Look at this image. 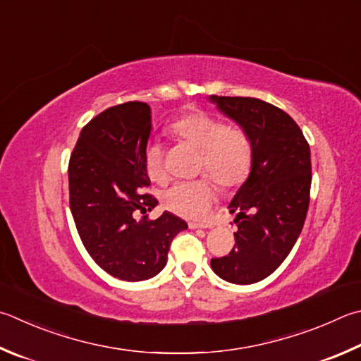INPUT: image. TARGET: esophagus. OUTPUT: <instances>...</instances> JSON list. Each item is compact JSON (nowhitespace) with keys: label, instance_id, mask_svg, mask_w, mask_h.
<instances>
[{"label":"esophagus","instance_id":"34e87169","mask_svg":"<svg viewBox=\"0 0 361 361\" xmlns=\"http://www.w3.org/2000/svg\"><path fill=\"white\" fill-rule=\"evenodd\" d=\"M189 227L191 228H209V224H203V222H189Z\"/></svg>","mask_w":361,"mask_h":361}]
</instances>
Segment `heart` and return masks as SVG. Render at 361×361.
<instances>
[{
    "label": "heart",
    "instance_id": "heart-1",
    "mask_svg": "<svg viewBox=\"0 0 361 361\" xmlns=\"http://www.w3.org/2000/svg\"><path fill=\"white\" fill-rule=\"evenodd\" d=\"M176 139L199 149L197 167L213 176L221 186L231 188L243 181L252 162V143L243 128L224 124L207 112L181 116L170 126ZM148 178L162 183L167 178L164 149L158 142L149 143L143 156ZM214 199V188L207 178L178 181L162 194V205L186 219H200Z\"/></svg>",
    "mask_w": 361,
    "mask_h": 361
}]
</instances>
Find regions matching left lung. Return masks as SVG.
Wrapping results in <instances>:
<instances>
[{"label": "left lung", "mask_w": 361, "mask_h": 361, "mask_svg": "<svg viewBox=\"0 0 361 361\" xmlns=\"http://www.w3.org/2000/svg\"><path fill=\"white\" fill-rule=\"evenodd\" d=\"M222 115L243 128L252 143L251 170L228 213L238 231L228 255L212 270L232 284H254L283 264L303 228L311 189V152L284 110L255 97H208Z\"/></svg>", "instance_id": "8db88e82"}]
</instances>
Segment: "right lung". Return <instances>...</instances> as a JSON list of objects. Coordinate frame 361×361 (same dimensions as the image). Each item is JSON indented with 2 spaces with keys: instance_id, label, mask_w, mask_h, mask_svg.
Instances as JSON below:
<instances>
[{
  "instance_id": "obj_1",
  "label": "right lung",
  "mask_w": 361,
  "mask_h": 361,
  "mask_svg": "<svg viewBox=\"0 0 361 361\" xmlns=\"http://www.w3.org/2000/svg\"><path fill=\"white\" fill-rule=\"evenodd\" d=\"M152 134V109L145 102L110 107L82 129L69 161V207L82 243L97 265L114 278L137 283L167 264L175 235L188 228L178 216L164 212L148 221L158 205L145 170Z\"/></svg>"
}]
</instances>
